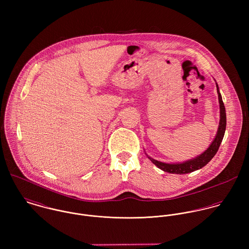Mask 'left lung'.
Listing matches in <instances>:
<instances>
[{
    "instance_id": "left-lung-1",
    "label": "left lung",
    "mask_w": 249,
    "mask_h": 249,
    "mask_svg": "<svg viewBox=\"0 0 249 249\" xmlns=\"http://www.w3.org/2000/svg\"><path fill=\"white\" fill-rule=\"evenodd\" d=\"M216 90H217V95H218V102H219V109H220V121H219V126L215 135V138L213 139L211 145L199 156L186 161L184 163H179V164H167V163H162L160 161L154 160L150 157H148L151 162L157 166L159 169H161L164 172L170 173V174H176V175H185L189 174L192 172H195L196 170H199L206 166L214 156L216 153L220 142L223 139L225 128H226V113H225V107L223 105L221 95L218 91V87L216 85Z\"/></svg>"
}]
</instances>
